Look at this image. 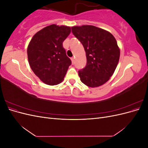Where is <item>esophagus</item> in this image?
Masks as SVG:
<instances>
[{
	"label": "esophagus",
	"mask_w": 148,
	"mask_h": 148,
	"mask_svg": "<svg viewBox=\"0 0 148 148\" xmlns=\"http://www.w3.org/2000/svg\"><path fill=\"white\" fill-rule=\"evenodd\" d=\"M71 63L73 65L75 64V58L74 57H71Z\"/></svg>",
	"instance_id": "obj_1"
}]
</instances>
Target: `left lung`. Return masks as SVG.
Instances as JSON below:
<instances>
[{
    "mask_svg": "<svg viewBox=\"0 0 148 148\" xmlns=\"http://www.w3.org/2000/svg\"><path fill=\"white\" fill-rule=\"evenodd\" d=\"M72 33L82 42L87 64L78 71L80 80L91 88L100 86L112 76L120 59V49L109 31L92 25L75 26Z\"/></svg>",
    "mask_w": 148,
    "mask_h": 148,
    "instance_id": "8db88e82",
    "label": "left lung"
}]
</instances>
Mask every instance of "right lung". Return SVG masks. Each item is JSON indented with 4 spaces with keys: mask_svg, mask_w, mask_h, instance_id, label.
Returning a JSON list of instances; mask_svg holds the SVG:
<instances>
[{
    "mask_svg": "<svg viewBox=\"0 0 148 148\" xmlns=\"http://www.w3.org/2000/svg\"><path fill=\"white\" fill-rule=\"evenodd\" d=\"M70 32V26L53 24L39 31L31 39L27 48L29 64L44 83L53 86L64 80L71 62L62 43Z\"/></svg>",
    "mask_w": 148,
    "mask_h": 148,
    "instance_id": "obj_1",
    "label": "right lung"
}]
</instances>
